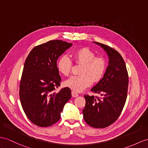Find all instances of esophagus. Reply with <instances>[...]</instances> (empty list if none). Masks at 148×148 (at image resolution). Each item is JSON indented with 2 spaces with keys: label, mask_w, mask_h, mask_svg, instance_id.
Masks as SVG:
<instances>
[{
  "label": "esophagus",
  "mask_w": 148,
  "mask_h": 148,
  "mask_svg": "<svg viewBox=\"0 0 148 148\" xmlns=\"http://www.w3.org/2000/svg\"><path fill=\"white\" fill-rule=\"evenodd\" d=\"M71 95H72V97H77L78 96V94L77 93H76V92H74V91H72L71 92Z\"/></svg>",
  "instance_id": "1"
}]
</instances>
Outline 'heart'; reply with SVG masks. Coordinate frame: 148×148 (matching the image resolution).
I'll return each instance as SVG.
<instances>
[{"instance_id": "heart-1", "label": "heart", "mask_w": 148, "mask_h": 148, "mask_svg": "<svg viewBox=\"0 0 148 148\" xmlns=\"http://www.w3.org/2000/svg\"><path fill=\"white\" fill-rule=\"evenodd\" d=\"M75 62L81 63L80 75H73L64 82L67 87L74 91L82 92L93 83L99 82L105 75L107 63L103 57L95 56V53L87 47L80 48L73 53ZM57 70L64 76H68L72 68V62L66 55L61 56L56 62Z\"/></svg>"}]
</instances>
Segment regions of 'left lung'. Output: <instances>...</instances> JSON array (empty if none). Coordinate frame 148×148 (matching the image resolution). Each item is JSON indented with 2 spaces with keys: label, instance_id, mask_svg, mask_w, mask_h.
<instances>
[{
  "label": "left lung",
  "instance_id": "left-lung-1",
  "mask_svg": "<svg viewBox=\"0 0 148 148\" xmlns=\"http://www.w3.org/2000/svg\"><path fill=\"white\" fill-rule=\"evenodd\" d=\"M100 46L109 56V66L103 77L91 89L101 93L102 98L85 95L83 115L86 124L95 128L108 127L121 115L127 99L129 77L124 61L116 49L102 43Z\"/></svg>",
  "mask_w": 148,
  "mask_h": 148
}]
</instances>
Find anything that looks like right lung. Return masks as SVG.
I'll use <instances>...</instances> for the list:
<instances>
[{
    "instance_id": "obj_1",
    "label": "right lung",
    "mask_w": 148,
    "mask_h": 148,
    "mask_svg": "<svg viewBox=\"0 0 148 148\" xmlns=\"http://www.w3.org/2000/svg\"><path fill=\"white\" fill-rule=\"evenodd\" d=\"M71 46L62 40L49 41L35 46L25 61L20 100L27 118L39 127H48L58 121L64 106L71 97L68 87L55 92L62 81L57 60Z\"/></svg>"
}]
</instances>
